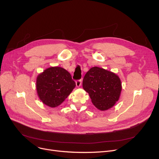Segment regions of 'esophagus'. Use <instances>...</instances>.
Wrapping results in <instances>:
<instances>
[{"label": "esophagus", "instance_id": "obj_1", "mask_svg": "<svg viewBox=\"0 0 159 159\" xmlns=\"http://www.w3.org/2000/svg\"><path fill=\"white\" fill-rule=\"evenodd\" d=\"M81 84H82V80H78L76 81V86L77 87H80L81 86Z\"/></svg>", "mask_w": 159, "mask_h": 159}]
</instances>
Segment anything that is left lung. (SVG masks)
Masks as SVG:
<instances>
[{
	"instance_id": "8db88e82",
	"label": "left lung",
	"mask_w": 159,
	"mask_h": 159,
	"mask_svg": "<svg viewBox=\"0 0 159 159\" xmlns=\"http://www.w3.org/2000/svg\"><path fill=\"white\" fill-rule=\"evenodd\" d=\"M82 86L93 105L101 111L112 107L119 101L122 91V83L117 75L97 66L86 73Z\"/></svg>"
}]
</instances>
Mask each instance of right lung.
Masks as SVG:
<instances>
[{
	"label": "right lung",
	"instance_id": "right-lung-1",
	"mask_svg": "<svg viewBox=\"0 0 159 159\" xmlns=\"http://www.w3.org/2000/svg\"><path fill=\"white\" fill-rule=\"evenodd\" d=\"M76 86L70 73L61 67H51L40 73L36 81L37 95L45 105H61Z\"/></svg>",
	"mask_w": 159,
	"mask_h": 159
}]
</instances>
